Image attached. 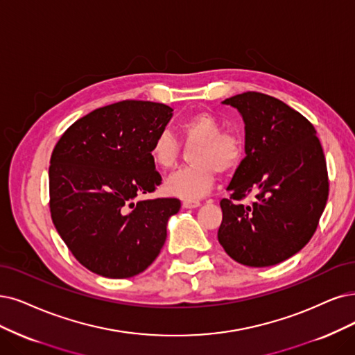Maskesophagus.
<instances>
[{
    "label": "esophagus",
    "mask_w": 355,
    "mask_h": 355,
    "mask_svg": "<svg viewBox=\"0 0 355 355\" xmlns=\"http://www.w3.org/2000/svg\"><path fill=\"white\" fill-rule=\"evenodd\" d=\"M200 206V202H182V207L184 209H196V207H199Z\"/></svg>",
    "instance_id": "esophagus-1"
}]
</instances>
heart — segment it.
Returning a JSON list of instances; mask_svg holds the SVG:
<instances>
[{
  "label": "heart",
  "instance_id": "obj_1",
  "mask_svg": "<svg viewBox=\"0 0 355 355\" xmlns=\"http://www.w3.org/2000/svg\"><path fill=\"white\" fill-rule=\"evenodd\" d=\"M181 139L186 146H194L190 153V168L169 177L164 190L186 202H199L212 190L216 171L227 174L237 168L244 155L243 139L222 131L219 118L211 112H196L180 124ZM150 162L161 171L173 169L180 157V141L168 131L157 135L149 149Z\"/></svg>",
  "mask_w": 355,
  "mask_h": 355
}]
</instances>
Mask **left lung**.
Returning a JSON list of instances; mask_svg holds the SVG:
<instances>
[{
	"label": "left lung",
	"mask_w": 355,
	"mask_h": 355,
	"mask_svg": "<svg viewBox=\"0 0 355 355\" xmlns=\"http://www.w3.org/2000/svg\"><path fill=\"white\" fill-rule=\"evenodd\" d=\"M243 116L245 157L220 200L218 240L245 266L278 265L303 248L326 206L329 181L322 144L306 116L282 101L244 92L225 99ZM255 196L252 205L241 200Z\"/></svg>",
	"instance_id": "8db88e82"
}]
</instances>
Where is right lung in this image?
Segmentation results:
<instances>
[{
    "mask_svg": "<svg viewBox=\"0 0 355 355\" xmlns=\"http://www.w3.org/2000/svg\"><path fill=\"white\" fill-rule=\"evenodd\" d=\"M173 108L150 101H121L71 124L49 165L52 222L69 250L90 272L131 278L161 253L178 199L139 200L161 184L150 162L153 139Z\"/></svg>",
    "mask_w": 355,
    "mask_h": 355,
    "instance_id": "right-lung-1",
    "label": "right lung"
}]
</instances>
